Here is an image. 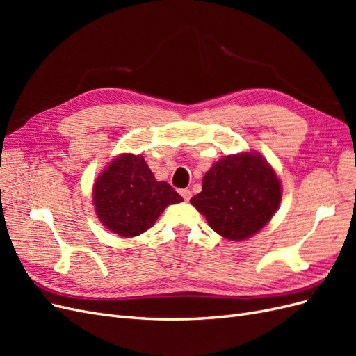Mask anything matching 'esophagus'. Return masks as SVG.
Returning <instances> with one entry per match:
<instances>
[{
	"mask_svg": "<svg viewBox=\"0 0 356 356\" xmlns=\"http://www.w3.org/2000/svg\"><path fill=\"white\" fill-rule=\"evenodd\" d=\"M179 193H181V196H182V197H184V200H190V197H191V191H190L188 188H184V190H181Z\"/></svg>",
	"mask_w": 356,
	"mask_h": 356,
	"instance_id": "esophagus-1",
	"label": "esophagus"
}]
</instances>
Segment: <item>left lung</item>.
<instances>
[{"label":"left lung","mask_w":356,"mask_h":356,"mask_svg":"<svg viewBox=\"0 0 356 356\" xmlns=\"http://www.w3.org/2000/svg\"><path fill=\"white\" fill-rule=\"evenodd\" d=\"M281 197V182L267 161L242 153L217 161L190 202L222 238L243 241L270 221Z\"/></svg>","instance_id":"left-lung-1"}]
</instances>
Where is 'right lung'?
<instances>
[{
  "instance_id": "add662e5",
  "label": "right lung",
  "mask_w": 356,
  "mask_h": 356,
  "mask_svg": "<svg viewBox=\"0 0 356 356\" xmlns=\"http://www.w3.org/2000/svg\"><path fill=\"white\" fill-rule=\"evenodd\" d=\"M182 197L165 181H156L143 156L113 160L95 182L93 204L113 233L132 238L148 230L168 204Z\"/></svg>"
}]
</instances>
